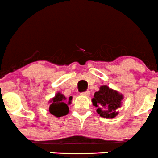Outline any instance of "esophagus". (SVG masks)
Wrapping results in <instances>:
<instances>
[{
	"label": "esophagus",
	"mask_w": 158,
	"mask_h": 158,
	"mask_svg": "<svg viewBox=\"0 0 158 158\" xmlns=\"http://www.w3.org/2000/svg\"><path fill=\"white\" fill-rule=\"evenodd\" d=\"M81 94L84 95V96H88L90 94V91H83V92L81 93Z\"/></svg>",
	"instance_id": "obj_1"
}]
</instances>
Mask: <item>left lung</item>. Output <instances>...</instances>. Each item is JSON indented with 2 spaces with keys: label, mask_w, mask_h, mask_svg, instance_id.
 Masks as SVG:
<instances>
[{
  "label": "left lung",
  "mask_w": 158,
  "mask_h": 158,
  "mask_svg": "<svg viewBox=\"0 0 158 158\" xmlns=\"http://www.w3.org/2000/svg\"><path fill=\"white\" fill-rule=\"evenodd\" d=\"M92 99L93 105L98 107L97 112L100 116L106 118H113L118 114L123 96L118 91L106 85L101 86L100 91L94 93Z\"/></svg>",
  "instance_id": "obj_1"
}]
</instances>
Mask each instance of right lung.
Here are the masks:
<instances>
[{"instance_id":"right-lung-1","label":"right lung","mask_w":158,"mask_h":158,"mask_svg":"<svg viewBox=\"0 0 158 158\" xmlns=\"http://www.w3.org/2000/svg\"><path fill=\"white\" fill-rule=\"evenodd\" d=\"M70 100L71 98H69L67 103H70ZM51 102V104L49 106V112L52 115L56 117H61L66 115L69 112V107L66 102V98L60 93H57Z\"/></svg>"}]
</instances>
